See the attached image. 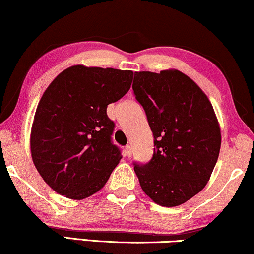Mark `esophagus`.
I'll use <instances>...</instances> for the list:
<instances>
[{"mask_svg": "<svg viewBox=\"0 0 254 254\" xmlns=\"http://www.w3.org/2000/svg\"><path fill=\"white\" fill-rule=\"evenodd\" d=\"M125 153H127V157H131V155H132V146L131 145L125 146Z\"/></svg>", "mask_w": 254, "mask_h": 254, "instance_id": "obj_1", "label": "esophagus"}]
</instances>
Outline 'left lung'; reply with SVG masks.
Returning a JSON list of instances; mask_svg holds the SVG:
<instances>
[{"mask_svg": "<svg viewBox=\"0 0 254 254\" xmlns=\"http://www.w3.org/2000/svg\"><path fill=\"white\" fill-rule=\"evenodd\" d=\"M133 95L153 133V155L133 162L143 191L162 206H178L200 192L220 150L212 104L190 77L178 70L134 72Z\"/></svg>", "mask_w": 254, "mask_h": 254, "instance_id": "obj_1", "label": "left lung"}]
</instances>
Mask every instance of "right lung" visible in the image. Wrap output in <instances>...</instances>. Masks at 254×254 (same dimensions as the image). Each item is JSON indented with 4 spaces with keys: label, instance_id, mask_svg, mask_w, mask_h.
<instances>
[{
    "label": "right lung",
    "instance_id": "1",
    "mask_svg": "<svg viewBox=\"0 0 254 254\" xmlns=\"http://www.w3.org/2000/svg\"><path fill=\"white\" fill-rule=\"evenodd\" d=\"M133 72L73 65L51 82L31 127V157L57 193L84 199L101 190L122 158L107 108L129 91Z\"/></svg>",
    "mask_w": 254,
    "mask_h": 254
}]
</instances>
